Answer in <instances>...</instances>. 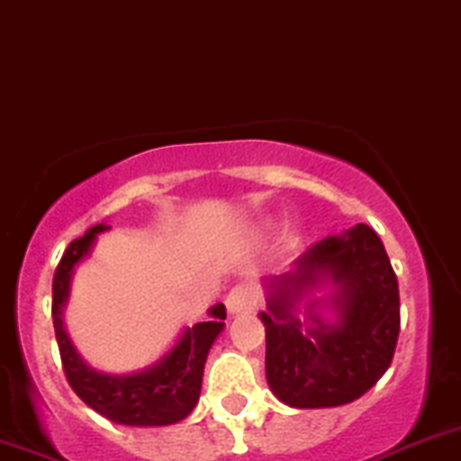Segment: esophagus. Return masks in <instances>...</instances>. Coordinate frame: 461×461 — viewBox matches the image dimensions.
I'll list each match as a JSON object with an SVG mask.
<instances>
[{
    "instance_id": "esophagus-1",
    "label": "esophagus",
    "mask_w": 461,
    "mask_h": 461,
    "mask_svg": "<svg viewBox=\"0 0 461 461\" xmlns=\"http://www.w3.org/2000/svg\"><path fill=\"white\" fill-rule=\"evenodd\" d=\"M254 301H257V294H254L252 287H248V285H236L234 290H231L230 294H227V299H225L227 312H230V314H240V312H245V310L252 308Z\"/></svg>"
}]
</instances>
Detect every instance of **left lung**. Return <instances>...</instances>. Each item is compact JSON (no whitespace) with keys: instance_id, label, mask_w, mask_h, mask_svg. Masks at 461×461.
<instances>
[{"instance_id":"1","label":"left lung","mask_w":461,"mask_h":461,"mask_svg":"<svg viewBox=\"0 0 461 461\" xmlns=\"http://www.w3.org/2000/svg\"><path fill=\"white\" fill-rule=\"evenodd\" d=\"M265 292L267 310L258 312L265 375L283 403L343 406L388 370L399 337V287L384 243L368 225L319 240L290 272L265 278ZM301 300L303 320L295 314Z\"/></svg>"}]
</instances>
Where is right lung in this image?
<instances>
[{
    "instance_id": "obj_1",
    "label": "right lung",
    "mask_w": 461,
    "mask_h": 461,
    "mask_svg": "<svg viewBox=\"0 0 461 461\" xmlns=\"http://www.w3.org/2000/svg\"><path fill=\"white\" fill-rule=\"evenodd\" d=\"M111 230L106 222L93 225L82 239L73 240L59 260L53 278V325L62 368L77 397L106 420L122 426H169L185 420L201 397L204 361L213 341L225 328V305L209 308V319L185 328L174 346L158 361L136 373L111 375L91 368L64 328V310L71 296L77 265L93 252L97 236Z\"/></svg>"
}]
</instances>
